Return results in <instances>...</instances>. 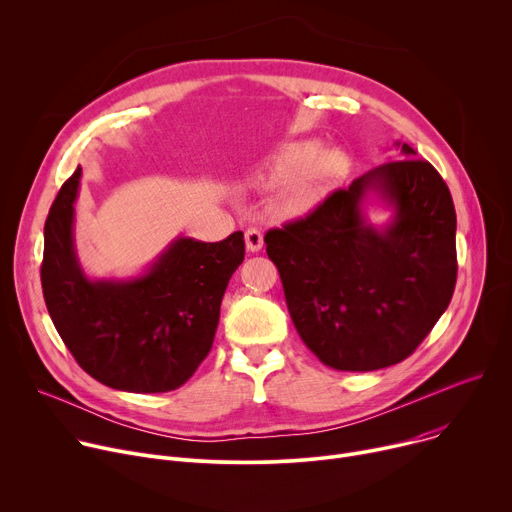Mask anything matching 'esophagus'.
<instances>
[{"label":"esophagus","instance_id":"esophagus-1","mask_svg":"<svg viewBox=\"0 0 512 512\" xmlns=\"http://www.w3.org/2000/svg\"><path fill=\"white\" fill-rule=\"evenodd\" d=\"M245 245H247V249H249L251 253L261 251V249H263V235H261V231H259V229H249V231L245 233Z\"/></svg>","mask_w":512,"mask_h":512}]
</instances>
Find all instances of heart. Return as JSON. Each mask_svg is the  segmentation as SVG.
Here are the masks:
<instances>
[{"label":"heart","instance_id":"heart-1","mask_svg":"<svg viewBox=\"0 0 512 512\" xmlns=\"http://www.w3.org/2000/svg\"><path fill=\"white\" fill-rule=\"evenodd\" d=\"M348 160L342 152H320L316 141H296L279 148L255 172L259 186H277L275 204L281 214L300 218L314 212L346 174Z\"/></svg>","mask_w":512,"mask_h":512}]
</instances>
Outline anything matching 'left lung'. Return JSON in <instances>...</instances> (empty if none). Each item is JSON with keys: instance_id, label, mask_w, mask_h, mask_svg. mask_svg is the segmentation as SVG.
I'll return each mask as SVG.
<instances>
[{"instance_id": "8db88e82", "label": "left lung", "mask_w": 512, "mask_h": 512, "mask_svg": "<svg viewBox=\"0 0 512 512\" xmlns=\"http://www.w3.org/2000/svg\"><path fill=\"white\" fill-rule=\"evenodd\" d=\"M395 145L399 160L265 235L298 334L336 371H377L405 360L456 287L452 194L411 145ZM371 193L394 212L383 228L363 212Z\"/></svg>"}]
</instances>
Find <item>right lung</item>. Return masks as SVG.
I'll return each instance as SVG.
<instances>
[{"instance_id":"1","label":"right lung","mask_w":512,"mask_h":512,"mask_svg":"<svg viewBox=\"0 0 512 512\" xmlns=\"http://www.w3.org/2000/svg\"><path fill=\"white\" fill-rule=\"evenodd\" d=\"M81 168L60 188L44 225V302L62 342L99 383L129 393L182 387L212 348L243 233L204 243L174 239L148 271L91 279L75 249Z\"/></svg>"}]
</instances>
